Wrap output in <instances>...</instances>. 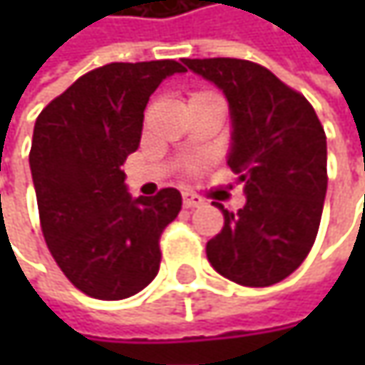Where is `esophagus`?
Returning <instances> with one entry per match:
<instances>
[{"instance_id": "34e87169", "label": "esophagus", "mask_w": 365, "mask_h": 365, "mask_svg": "<svg viewBox=\"0 0 365 365\" xmlns=\"http://www.w3.org/2000/svg\"><path fill=\"white\" fill-rule=\"evenodd\" d=\"M200 205H202V198L198 194H190V192L183 194V207L185 209H194V207H200Z\"/></svg>"}]
</instances>
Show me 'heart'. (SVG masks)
I'll use <instances>...</instances> for the list:
<instances>
[{
    "mask_svg": "<svg viewBox=\"0 0 365 365\" xmlns=\"http://www.w3.org/2000/svg\"><path fill=\"white\" fill-rule=\"evenodd\" d=\"M205 95H211V93H194V95H192L190 99H194V97H205ZM192 169H194V167H192Z\"/></svg>",
    "mask_w": 365,
    "mask_h": 365,
    "instance_id": "heart-1",
    "label": "heart"
}]
</instances>
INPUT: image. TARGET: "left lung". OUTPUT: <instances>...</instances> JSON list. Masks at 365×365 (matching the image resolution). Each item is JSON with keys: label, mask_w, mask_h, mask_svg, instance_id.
I'll list each match as a JSON object with an SVG mask.
<instances>
[{"label": "left lung", "mask_w": 365, "mask_h": 365, "mask_svg": "<svg viewBox=\"0 0 365 365\" xmlns=\"http://www.w3.org/2000/svg\"><path fill=\"white\" fill-rule=\"evenodd\" d=\"M228 99L232 150L228 167L247 202L224 213L207 243L211 266L245 287L289 277L309 255L328 190V145L313 106L266 67L243 58H185Z\"/></svg>", "instance_id": "obj_1"}]
</instances>
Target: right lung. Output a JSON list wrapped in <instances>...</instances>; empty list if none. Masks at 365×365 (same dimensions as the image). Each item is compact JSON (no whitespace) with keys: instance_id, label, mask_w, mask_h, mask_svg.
Returning a JSON list of instances; mask_svg holds the SVG:
<instances>
[{"instance_id":"1","label":"right lung","mask_w":365,"mask_h":365,"mask_svg":"<svg viewBox=\"0 0 365 365\" xmlns=\"http://www.w3.org/2000/svg\"><path fill=\"white\" fill-rule=\"evenodd\" d=\"M182 63H110L78 78L37 115L29 165L46 245L86 296H135L160 268V235L182 194L130 198L122 165L139 148L143 110Z\"/></svg>"}]
</instances>
